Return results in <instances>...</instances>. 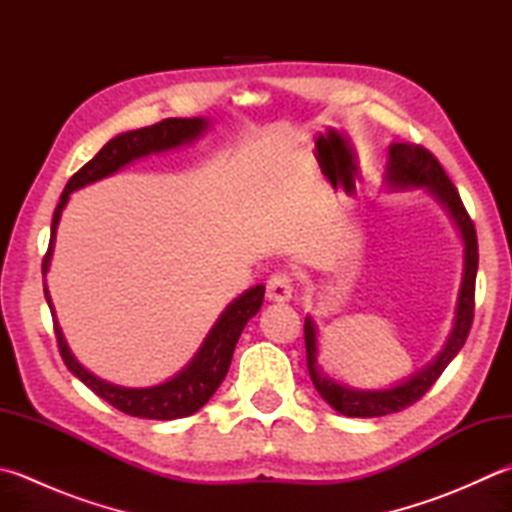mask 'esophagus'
<instances>
[{"label":"esophagus","instance_id":"obj_1","mask_svg":"<svg viewBox=\"0 0 512 512\" xmlns=\"http://www.w3.org/2000/svg\"><path fill=\"white\" fill-rule=\"evenodd\" d=\"M294 292V283H292V276L287 272H276L269 276L267 281V298L272 303H285L292 298Z\"/></svg>","mask_w":512,"mask_h":512}]
</instances>
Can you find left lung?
Returning a JSON list of instances; mask_svg holds the SVG:
<instances>
[{"mask_svg": "<svg viewBox=\"0 0 512 512\" xmlns=\"http://www.w3.org/2000/svg\"><path fill=\"white\" fill-rule=\"evenodd\" d=\"M385 189L390 191H423L432 200L446 209L452 225L464 245V272H461V285L455 305V318H452V330L443 343L441 352L432 359L426 368L414 372L401 383L379 390H359L334 381L318 365V327L314 318L305 316V352H307V370H310L316 392L330 403V406L345 414V417H383V414L399 412L412 406L426 394L448 363L455 359L472 325V312H475V278L479 265L477 252V231L468 211L461 202L457 187L452 185L446 171L441 169L437 158L423 147H412L406 142H392L388 147V162H385Z\"/></svg>", "mask_w": 512, "mask_h": 512, "instance_id": "left-lung-1", "label": "left lung"}]
</instances>
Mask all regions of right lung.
Listing matches in <instances>:
<instances>
[{"label":"right lung","instance_id":"right-lung-1","mask_svg":"<svg viewBox=\"0 0 512 512\" xmlns=\"http://www.w3.org/2000/svg\"><path fill=\"white\" fill-rule=\"evenodd\" d=\"M209 129L207 118H169L162 120L153 127H144L136 131H127L109 140L98 151V156L86 162V165L75 173V176L66 182V187L57 202L53 223H51V245L42 263V274L46 276L48 267H51V256L55 247V234L57 225H60L62 211L69 202L71 194L86 185H93L102 178L113 176L115 171L131 165L140 158H147L151 153H165L171 149H178L182 144H191L202 133ZM44 296L46 303L51 307L53 323H55V336L57 345H60V354L66 363V368L77 376L86 388H91L100 399L109 401L113 408L120 412H127L131 417L142 419H156V421H171L180 417H189V414L198 412L205 403L211 399V394L218 390L223 383L227 370L231 365V356H234L236 343L243 334L247 321L258 314L260 305H263L265 285H254L245 289L236 301H231L225 312L218 316V321L211 327L205 341L198 347L185 368L171 379L162 381L158 385H149V388H124V385H115L111 381H104L100 376L89 372L84 365L75 359L71 352L69 341L62 332L60 323H57L53 298L48 294V287L44 283Z\"/></svg>","mask_w":512,"mask_h":512}]
</instances>
